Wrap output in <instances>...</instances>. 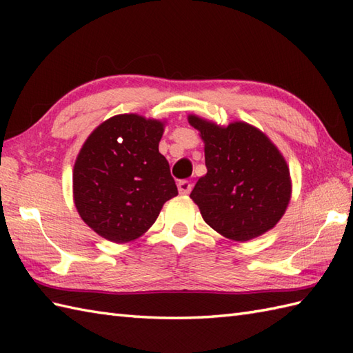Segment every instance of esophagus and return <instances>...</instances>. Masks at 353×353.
<instances>
[{
  "label": "esophagus",
  "instance_id": "34e87169",
  "mask_svg": "<svg viewBox=\"0 0 353 353\" xmlns=\"http://www.w3.org/2000/svg\"><path fill=\"white\" fill-rule=\"evenodd\" d=\"M177 190L181 194H190L192 190V183L190 181H181L177 183Z\"/></svg>",
  "mask_w": 353,
  "mask_h": 353
}]
</instances>
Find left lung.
Wrapping results in <instances>:
<instances>
[{
  "mask_svg": "<svg viewBox=\"0 0 353 353\" xmlns=\"http://www.w3.org/2000/svg\"><path fill=\"white\" fill-rule=\"evenodd\" d=\"M205 141L208 172L191 199L214 230L234 241H249L276 226L288 206L287 162L264 133L245 123L220 127L190 115Z\"/></svg>",
  "mask_w": 353,
  "mask_h": 353,
  "instance_id": "1",
  "label": "left lung"
}]
</instances>
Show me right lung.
<instances>
[{
  "mask_svg": "<svg viewBox=\"0 0 353 353\" xmlns=\"http://www.w3.org/2000/svg\"><path fill=\"white\" fill-rule=\"evenodd\" d=\"M163 124L117 115L91 133L74 165L76 208L89 228L114 243L141 236L163 203L177 196L168 161L159 153Z\"/></svg>",
  "mask_w": 353,
  "mask_h": 353,
  "instance_id": "1",
  "label": "right lung"
}]
</instances>
